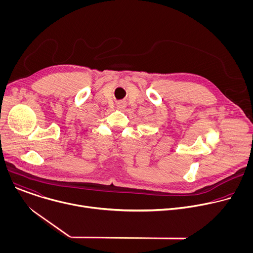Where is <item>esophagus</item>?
<instances>
[{"label":"esophagus","instance_id":"obj_1","mask_svg":"<svg viewBox=\"0 0 253 253\" xmlns=\"http://www.w3.org/2000/svg\"><path fill=\"white\" fill-rule=\"evenodd\" d=\"M117 107L119 108V109H124V108L126 107V102L121 100V101H118L117 102Z\"/></svg>","mask_w":253,"mask_h":253}]
</instances>
